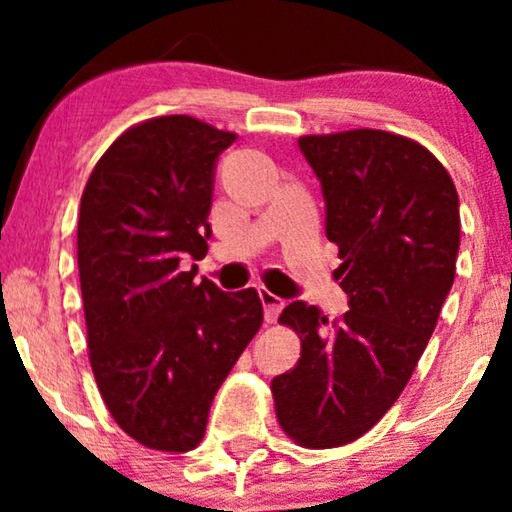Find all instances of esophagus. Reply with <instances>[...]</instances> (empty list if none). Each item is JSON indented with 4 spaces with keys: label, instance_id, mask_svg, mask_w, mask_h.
Returning a JSON list of instances; mask_svg holds the SVG:
<instances>
[{
    "label": "esophagus",
    "instance_id": "esophagus-1",
    "mask_svg": "<svg viewBox=\"0 0 512 512\" xmlns=\"http://www.w3.org/2000/svg\"><path fill=\"white\" fill-rule=\"evenodd\" d=\"M258 296H261V303H263L265 321H268V324H275L277 317H279V312L284 310L286 300H284V298H279V296H275V293H270L268 289H261V291H258Z\"/></svg>",
    "mask_w": 512,
    "mask_h": 512
}]
</instances>
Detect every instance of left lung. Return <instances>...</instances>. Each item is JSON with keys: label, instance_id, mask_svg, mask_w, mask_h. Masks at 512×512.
I'll use <instances>...</instances> for the list:
<instances>
[{"label": "left lung", "instance_id": "left-lung-1", "mask_svg": "<svg viewBox=\"0 0 512 512\" xmlns=\"http://www.w3.org/2000/svg\"><path fill=\"white\" fill-rule=\"evenodd\" d=\"M298 146L324 193L349 310L328 321L303 300L286 307L279 324L300 335V359L272 380V396L286 436L326 450L380 422L429 345L457 270L459 195L408 137L363 128Z\"/></svg>", "mask_w": 512, "mask_h": 512}]
</instances>
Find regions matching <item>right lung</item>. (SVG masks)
<instances>
[{
	"label": "right lung",
	"mask_w": 512,
	"mask_h": 512,
	"mask_svg": "<svg viewBox=\"0 0 512 512\" xmlns=\"http://www.w3.org/2000/svg\"><path fill=\"white\" fill-rule=\"evenodd\" d=\"M237 139L191 116L123 132L90 174L79 277L90 366L116 424L151 450L188 452L230 368L263 324L256 289L193 282L212 235L216 160Z\"/></svg>",
	"instance_id": "add662e5"
}]
</instances>
